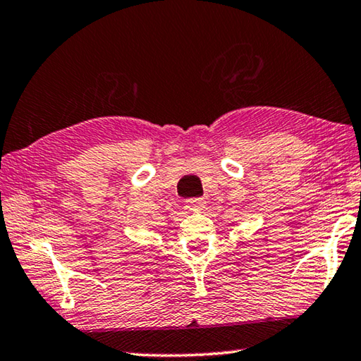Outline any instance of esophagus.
I'll return each mask as SVG.
<instances>
[{
	"label": "esophagus",
	"instance_id": "1",
	"mask_svg": "<svg viewBox=\"0 0 361 361\" xmlns=\"http://www.w3.org/2000/svg\"><path fill=\"white\" fill-rule=\"evenodd\" d=\"M204 199H190V201H186V209L191 212H197L204 207Z\"/></svg>",
	"mask_w": 361,
	"mask_h": 361
}]
</instances>
